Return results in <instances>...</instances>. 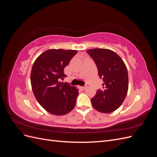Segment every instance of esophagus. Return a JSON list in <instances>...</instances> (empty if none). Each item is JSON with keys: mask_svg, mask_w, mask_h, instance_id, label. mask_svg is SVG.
<instances>
[{"mask_svg": "<svg viewBox=\"0 0 157 157\" xmlns=\"http://www.w3.org/2000/svg\"><path fill=\"white\" fill-rule=\"evenodd\" d=\"M86 88V86H79V88L81 89V90H84Z\"/></svg>", "mask_w": 157, "mask_h": 157, "instance_id": "1", "label": "esophagus"}]
</instances>
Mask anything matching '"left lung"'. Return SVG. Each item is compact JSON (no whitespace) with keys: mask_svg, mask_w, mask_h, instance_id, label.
<instances>
[{"mask_svg":"<svg viewBox=\"0 0 157 157\" xmlns=\"http://www.w3.org/2000/svg\"><path fill=\"white\" fill-rule=\"evenodd\" d=\"M96 63L103 88L92 98L97 111L109 113L115 111L124 101L128 89V76L124 61L115 52L104 48L86 51Z\"/></svg>","mask_w":157,"mask_h":157,"instance_id":"1","label":"left lung"}]
</instances>
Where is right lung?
Masks as SVG:
<instances>
[{
  "label": "right lung",
  "mask_w": 157,
  "mask_h": 157,
  "mask_svg": "<svg viewBox=\"0 0 157 157\" xmlns=\"http://www.w3.org/2000/svg\"><path fill=\"white\" fill-rule=\"evenodd\" d=\"M77 53L73 50L50 49L33 63L31 73L33 94L40 105L52 115H65L75 106L78 89L60 80L67 77L64 68Z\"/></svg>",
  "instance_id": "right-lung-1"
}]
</instances>
